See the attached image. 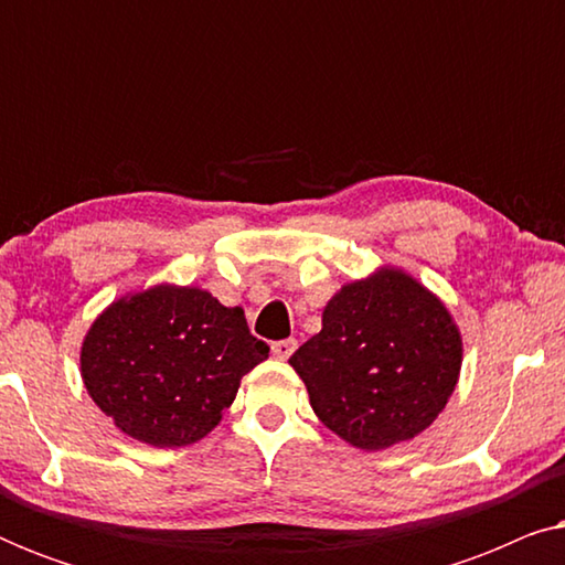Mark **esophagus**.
Masks as SVG:
<instances>
[{
  "instance_id": "obj_1",
  "label": "esophagus",
  "mask_w": 565,
  "mask_h": 565,
  "mask_svg": "<svg viewBox=\"0 0 565 565\" xmlns=\"http://www.w3.org/2000/svg\"><path fill=\"white\" fill-rule=\"evenodd\" d=\"M296 347H298L296 339H280V342L273 344V354L277 360H288L290 354L296 352Z\"/></svg>"
}]
</instances>
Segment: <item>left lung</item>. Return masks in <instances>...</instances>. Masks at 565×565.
<instances>
[{"mask_svg":"<svg viewBox=\"0 0 565 565\" xmlns=\"http://www.w3.org/2000/svg\"><path fill=\"white\" fill-rule=\"evenodd\" d=\"M321 323L290 365L334 435L383 450L437 419L458 383L462 342L452 316L424 285L401 269H381L344 285Z\"/></svg>","mask_w":565,"mask_h":565,"instance_id":"left-lung-1","label":"left lung"}]
</instances>
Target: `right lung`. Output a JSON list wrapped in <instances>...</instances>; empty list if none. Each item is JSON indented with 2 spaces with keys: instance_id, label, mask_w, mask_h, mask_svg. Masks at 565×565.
I'll list each match as a JSON object with an SVG mask.
<instances>
[{
  "instance_id": "obj_1",
  "label": "right lung",
  "mask_w": 565,
  "mask_h": 565,
  "mask_svg": "<svg viewBox=\"0 0 565 565\" xmlns=\"http://www.w3.org/2000/svg\"><path fill=\"white\" fill-rule=\"evenodd\" d=\"M242 308L200 288H157L120 298L82 344L89 396L128 437L153 447L203 439L234 404L238 383L267 360Z\"/></svg>"
}]
</instances>
